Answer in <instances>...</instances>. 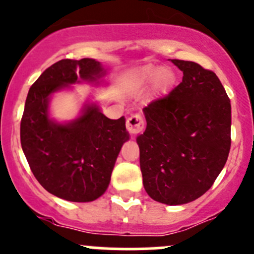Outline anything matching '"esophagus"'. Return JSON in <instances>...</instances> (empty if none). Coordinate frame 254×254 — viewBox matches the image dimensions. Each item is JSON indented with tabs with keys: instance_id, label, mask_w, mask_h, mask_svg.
Segmentation results:
<instances>
[{
	"instance_id": "34e87169",
	"label": "esophagus",
	"mask_w": 254,
	"mask_h": 254,
	"mask_svg": "<svg viewBox=\"0 0 254 254\" xmlns=\"http://www.w3.org/2000/svg\"><path fill=\"white\" fill-rule=\"evenodd\" d=\"M127 129L131 135L140 134L141 131H143V129H145V122H143L142 117L140 114H135V116L130 117L127 122Z\"/></svg>"
}]
</instances>
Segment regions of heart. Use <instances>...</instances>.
<instances>
[{
  "label": "heart",
  "mask_w": 254,
  "mask_h": 254,
  "mask_svg": "<svg viewBox=\"0 0 254 254\" xmlns=\"http://www.w3.org/2000/svg\"><path fill=\"white\" fill-rule=\"evenodd\" d=\"M159 78V85L161 87H167L170 84V78L168 75V70L164 68H156V66H143L138 69L136 73V80L138 85L145 86L148 82Z\"/></svg>",
  "instance_id": "b5f03b06"
}]
</instances>
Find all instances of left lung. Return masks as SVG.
Masks as SVG:
<instances>
[{
  "label": "left lung",
  "mask_w": 254,
  "mask_h": 254,
  "mask_svg": "<svg viewBox=\"0 0 254 254\" xmlns=\"http://www.w3.org/2000/svg\"><path fill=\"white\" fill-rule=\"evenodd\" d=\"M170 61L183 81L143 108L147 127L136 141L148 196L179 205L205 193L223 170L231 145V105L213 71Z\"/></svg>",
  "instance_id": "1"
}]
</instances>
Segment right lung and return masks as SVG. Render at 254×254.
Segmentation results:
<instances>
[{
    "mask_svg": "<svg viewBox=\"0 0 254 254\" xmlns=\"http://www.w3.org/2000/svg\"><path fill=\"white\" fill-rule=\"evenodd\" d=\"M98 61L62 60L30 87L20 123V142L36 180L50 193L70 202H91L105 193L122 146L130 138L125 118L109 119L96 102L78 118L60 123L50 116L53 93L74 84L107 85Z\"/></svg>",
    "mask_w": 254,
    "mask_h": 254,
    "instance_id": "1",
    "label": "right lung"
}]
</instances>
